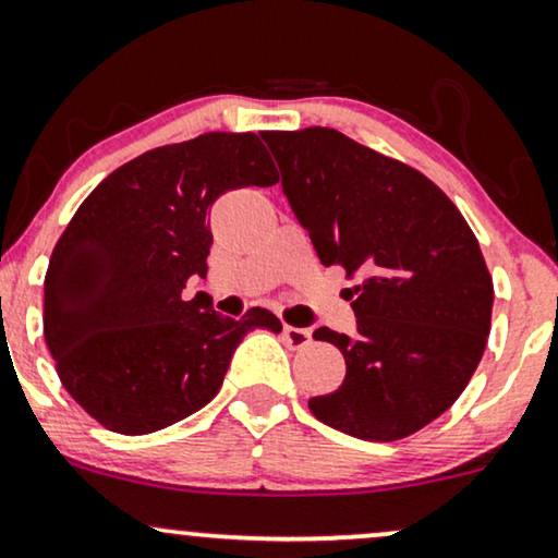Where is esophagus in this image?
Returning <instances> with one entry per match:
<instances>
[{
	"label": "esophagus",
	"mask_w": 558,
	"mask_h": 558,
	"mask_svg": "<svg viewBox=\"0 0 558 558\" xmlns=\"http://www.w3.org/2000/svg\"><path fill=\"white\" fill-rule=\"evenodd\" d=\"M283 340H286L288 348L301 350V348H306L308 342H312V331L301 329V327H291V324H286V327H283Z\"/></svg>",
	"instance_id": "obj_1"
}]
</instances>
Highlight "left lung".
Instances as JSON below:
<instances>
[{"instance_id":"left-lung-1","label":"left lung","mask_w":558,"mask_h":558,"mask_svg":"<svg viewBox=\"0 0 558 558\" xmlns=\"http://www.w3.org/2000/svg\"><path fill=\"white\" fill-rule=\"evenodd\" d=\"M263 138L322 265L357 278L355 335L314 331L342 352L348 373L308 409L361 440L417 433L461 397L486 348L495 286L474 231L420 169L340 131Z\"/></svg>"}]
</instances>
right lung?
Returning a JSON list of instances; mask_svg holds the SVG:
<instances>
[{
  "instance_id": "add662e5",
  "label": "right lung",
  "mask_w": 558,
  "mask_h": 558,
  "mask_svg": "<svg viewBox=\"0 0 558 558\" xmlns=\"http://www.w3.org/2000/svg\"><path fill=\"white\" fill-rule=\"evenodd\" d=\"M278 180L255 133L216 131L125 161L76 208L48 263L44 337L92 420L121 435L174 425L216 397L246 331L283 329L267 308L229 319L182 299L208 270L216 197Z\"/></svg>"
}]
</instances>
